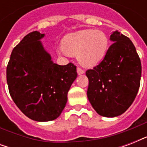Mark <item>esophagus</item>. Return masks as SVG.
<instances>
[{"label":"esophagus","mask_w":147,"mask_h":147,"mask_svg":"<svg viewBox=\"0 0 147 147\" xmlns=\"http://www.w3.org/2000/svg\"><path fill=\"white\" fill-rule=\"evenodd\" d=\"M77 72H78V75H82V74L85 73V71L79 67H77Z\"/></svg>","instance_id":"34e87169"}]
</instances>
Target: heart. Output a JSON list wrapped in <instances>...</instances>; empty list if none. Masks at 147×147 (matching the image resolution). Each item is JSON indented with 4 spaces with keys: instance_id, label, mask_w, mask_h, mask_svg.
Instances as JSON below:
<instances>
[{
    "instance_id": "obj_1",
    "label": "heart",
    "mask_w": 147,
    "mask_h": 147,
    "mask_svg": "<svg viewBox=\"0 0 147 147\" xmlns=\"http://www.w3.org/2000/svg\"><path fill=\"white\" fill-rule=\"evenodd\" d=\"M60 53L76 55L82 66H95L104 59L108 48V37L101 30H83L65 36Z\"/></svg>"
}]
</instances>
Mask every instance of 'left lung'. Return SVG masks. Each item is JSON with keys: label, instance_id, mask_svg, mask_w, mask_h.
Returning <instances> with one entry per match:
<instances>
[{"label": "left lung", "instance_id": "obj_1", "mask_svg": "<svg viewBox=\"0 0 147 147\" xmlns=\"http://www.w3.org/2000/svg\"><path fill=\"white\" fill-rule=\"evenodd\" d=\"M113 44L104 59L86 71L87 96L99 115L114 117L123 114L134 102L140 85L141 62L132 41L114 31Z\"/></svg>", "mask_w": 147, "mask_h": 147}]
</instances>
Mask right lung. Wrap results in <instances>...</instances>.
<instances>
[{"label": "right lung", "mask_w": 147, "mask_h": 147, "mask_svg": "<svg viewBox=\"0 0 147 147\" xmlns=\"http://www.w3.org/2000/svg\"><path fill=\"white\" fill-rule=\"evenodd\" d=\"M43 36L37 31L25 36L13 49L7 66L10 96L26 117L36 121L59 116L77 78L75 65H59L52 61L40 41Z\"/></svg>", "instance_id": "add662e5"}]
</instances>
